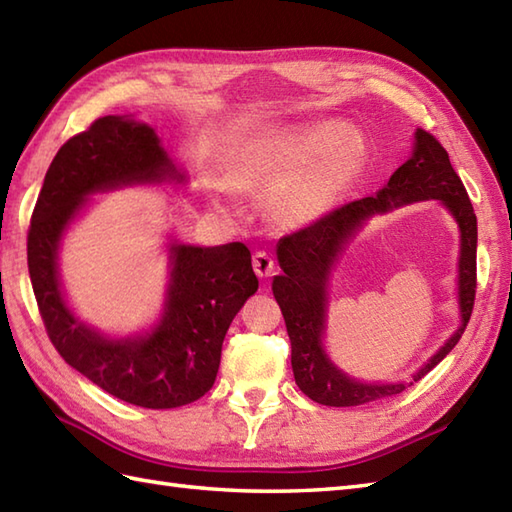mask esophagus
Wrapping results in <instances>:
<instances>
[{"label": "esophagus", "mask_w": 512, "mask_h": 512, "mask_svg": "<svg viewBox=\"0 0 512 512\" xmlns=\"http://www.w3.org/2000/svg\"><path fill=\"white\" fill-rule=\"evenodd\" d=\"M253 268H255L257 277H262V279L270 277V275H273V270H275L273 257H270L268 253H264V250H259V253L253 255Z\"/></svg>", "instance_id": "esophagus-1"}]
</instances>
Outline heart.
<instances>
[{"mask_svg": "<svg viewBox=\"0 0 512 512\" xmlns=\"http://www.w3.org/2000/svg\"><path fill=\"white\" fill-rule=\"evenodd\" d=\"M367 162L361 129L336 121L275 129L237 149L226 165V182L206 184L217 209H237L235 191H270V211L286 228L321 222Z\"/></svg>", "mask_w": 512, "mask_h": 512, "instance_id": "heart-1", "label": "heart"}]
</instances>
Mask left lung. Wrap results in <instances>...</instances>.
I'll list each match as a JSON object with an SVG mask.
<instances>
[{
  "label": "left lung",
  "instance_id": "1",
  "mask_svg": "<svg viewBox=\"0 0 512 512\" xmlns=\"http://www.w3.org/2000/svg\"><path fill=\"white\" fill-rule=\"evenodd\" d=\"M438 199L450 211L461 231L459 256V316L461 323L441 350L411 381L396 384H367L350 377L336 366L324 350L329 307V279L344 246L376 214L400 205ZM475 255L477 217L464 184L453 171L449 154L431 134L416 129L411 156L391 173L389 182L372 198L341 206L321 222L286 235L277 244V262L284 270L273 279V295L284 314L292 345V374L299 389L319 405L356 407L365 402L396 396L447 356L471 319L475 301Z\"/></svg>",
  "mask_w": 512,
  "mask_h": 512
}]
</instances>
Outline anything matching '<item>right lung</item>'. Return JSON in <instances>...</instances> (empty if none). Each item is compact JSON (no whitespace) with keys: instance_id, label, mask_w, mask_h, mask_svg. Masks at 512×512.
Returning <instances> with one entry per match:
<instances>
[{"instance_id":"add662e5","label":"right lung","mask_w":512,"mask_h":512,"mask_svg":"<svg viewBox=\"0 0 512 512\" xmlns=\"http://www.w3.org/2000/svg\"><path fill=\"white\" fill-rule=\"evenodd\" d=\"M187 184V171L154 127L134 114L103 116L57 151L30 220L28 270L52 345L107 394L145 409L189 405L213 387L228 325L259 288L250 250L242 242L182 244L169 235L162 308L149 328L125 336L74 312L59 253L94 195Z\"/></svg>"}]
</instances>
